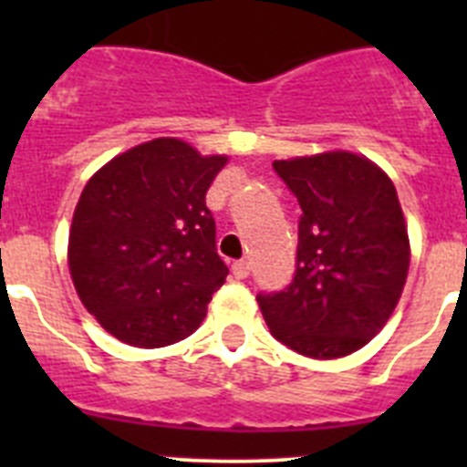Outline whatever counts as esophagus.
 Here are the masks:
<instances>
[{
    "mask_svg": "<svg viewBox=\"0 0 467 467\" xmlns=\"http://www.w3.org/2000/svg\"><path fill=\"white\" fill-rule=\"evenodd\" d=\"M231 271H234L236 278H247V275H250V262H247V259H238V262H234Z\"/></svg>",
    "mask_w": 467,
    "mask_h": 467,
    "instance_id": "obj_1",
    "label": "esophagus"
}]
</instances>
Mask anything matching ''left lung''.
I'll return each instance as SVG.
<instances>
[{"mask_svg":"<svg viewBox=\"0 0 467 467\" xmlns=\"http://www.w3.org/2000/svg\"><path fill=\"white\" fill-rule=\"evenodd\" d=\"M301 208L296 269L259 292L271 334L301 356L332 360L377 337L402 295L410 238L390 177L350 151L275 161Z\"/></svg>","mask_w":467,"mask_h":467,"instance_id":"left-lung-1","label":"left lung"}]
</instances>
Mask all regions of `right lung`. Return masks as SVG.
<instances>
[{
    "label": "right lung",
    "mask_w": 467,
    "mask_h": 467,
    "mask_svg": "<svg viewBox=\"0 0 467 467\" xmlns=\"http://www.w3.org/2000/svg\"><path fill=\"white\" fill-rule=\"evenodd\" d=\"M226 156L159 138L95 172L69 229V274L84 306L119 341L187 339L229 269L205 193Z\"/></svg>",
    "instance_id": "add662e5"
}]
</instances>
